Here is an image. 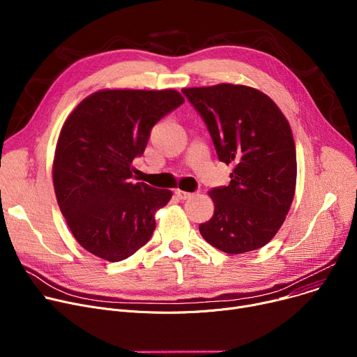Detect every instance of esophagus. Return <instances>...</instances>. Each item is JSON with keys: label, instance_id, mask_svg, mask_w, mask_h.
I'll return each instance as SVG.
<instances>
[{"label": "esophagus", "instance_id": "obj_1", "mask_svg": "<svg viewBox=\"0 0 357 357\" xmlns=\"http://www.w3.org/2000/svg\"><path fill=\"white\" fill-rule=\"evenodd\" d=\"M174 195H176L180 200H187V199H190V197H192V193L183 192V190H180V188H177V190L174 192Z\"/></svg>", "mask_w": 357, "mask_h": 357}]
</instances>
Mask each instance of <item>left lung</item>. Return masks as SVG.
<instances>
[{
    "label": "left lung",
    "instance_id": "1",
    "mask_svg": "<svg viewBox=\"0 0 357 357\" xmlns=\"http://www.w3.org/2000/svg\"><path fill=\"white\" fill-rule=\"evenodd\" d=\"M203 118L229 185L208 192L215 212L199 225L207 243L236 255L265 246L282 226L296 193L292 131L277 103L258 89L220 83L181 89Z\"/></svg>",
    "mask_w": 357,
    "mask_h": 357
}]
</instances>
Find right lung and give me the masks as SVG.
Listing matches in <instances>:
<instances>
[{
	"label": "right lung",
	"instance_id": "right-lung-1",
	"mask_svg": "<svg viewBox=\"0 0 357 357\" xmlns=\"http://www.w3.org/2000/svg\"><path fill=\"white\" fill-rule=\"evenodd\" d=\"M184 98L173 89H103L65 121L53 160L54 193L82 248L105 261L127 259L151 239L155 212L172 192L132 183L154 125Z\"/></svg>",
	"mask_w": 357,
	"mask_h": 357
}]
</instances>
